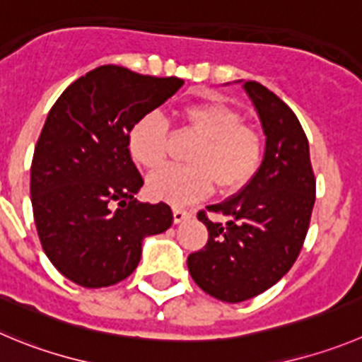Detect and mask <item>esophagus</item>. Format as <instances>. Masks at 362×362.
I'll list each match as a JSON object with an SVG mask.
<instances>
[{"instance_id":"obj_1","label":"esophagus","mask_w":362,"mask_h":362,"mask_svg":"<svg viewBox=\"0 0 362 362\" xmlns=\"http://www.w3.org/2000/svg\"><path fill=\"white\" fill-rule=\"evenodd\" d=\"M189 216H191V212L185 211V209H182V207H173L175 223H182V221H184V219H187Z\"/></svg>"}]
</instances>
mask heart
<instances>
[{
	"label": "heart",
	"instance_id": "b5f03b06",
	"mask_svg": "<svg viewBox=\"0 0 362 362\" xmlns=\"http://www.w3.org/2000/svg\"><path fill=\"white\" fill-rule=\"evenodd\" d=\"M182 127L200 137L189 151V165H170L148 178V194L155 200L187 204L205 197L212 184L232 192L248 184L262 157V137L241 114L221 101L189 103L178 112ZM170 123L162 114L148 112L132 124L128 151L135 164L155 170L168 153Z\"/></svg>",
	"mask_w": 362,
	"mask_h": 362
}]
</instances>
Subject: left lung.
Here are the masks:
<instances>
[{"label":"left lung","instance_id":"8db88e82","mask_svg":"<svg viewBox=\"0 0 362 362\" xmlns=\"http://www.w3.org/2000/svg\"><path fill=\"white\" fill-rule=\"evenodd\" d=\"M266 135L261 168L228 200L207 210L227 215V223L198 219L209 241L187 257L192 280L207 295L238 303L279 282L300 255L316 200L309 141L288 105L259 82L243 83Z\"/></svg>","mask_w":362,"mask_h":362}]
</instances>
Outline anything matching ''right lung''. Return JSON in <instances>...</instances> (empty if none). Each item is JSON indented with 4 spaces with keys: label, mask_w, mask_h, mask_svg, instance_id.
<instances>
[{
    "label": "right lung",
    "mask_w": 362,
    "mask_h": 362,
    "mask_svg": "<svg viewBox=\"0 0 362 362\" xmlns=\"http://www.w3.org/2000/svg\"><path fill=\"white\" fill-rule=\"evenodd\" d=\"M184 80L101 66L71 83L49 110L30 170L33 219L44 253L71 282L107 288L134 273L146 235L173 223L164 202L135 198L143 185L128 132Z\"/></svg>",
    "instance_id": "add662e5"
}]
</instances>
